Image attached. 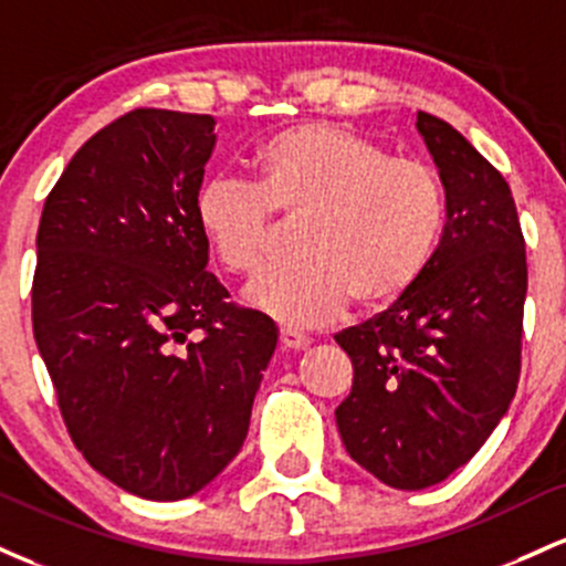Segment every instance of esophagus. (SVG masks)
I'll use <instances>...</instances> for the list:
<instances>
[{
    "label": "esophagus",
    "mask_w": 566,
    "mask_h": 566,
    "mask_svg": "<svg viewBox=\"0 0 566 566\" xmlns=\"http://www.w3.org/2000/svg\"><path fill=\"white\" fill-rule=\"evenodd\" d=\"M281 345L285 350H304L310 345V339L300 332H291V328H281Z\"/></svg>",
    "instance_id": "34e87169"
}]
</instances>
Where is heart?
Returning a JSON list of instances; mask_svg holds the SVG:
<instances>
[{
	"instance_id": "b5f03b06",
	"label": "heart",
	"mask_w": 566,
	"mask_h": 566,
	"mask_svg": "<svg viewBox=\"0 0 566 566\" xmlns=\"http://www.w3.org/2000/svg\"><path fill=\"white\" fill-rule=\"evenodd\" d=\"M256 187L213 176L195 195V221L232 275H253L275 243V219H302V264L245 291L253 310L291 332L396 302L433 259L447 200L430 165L387 151L339 123L291 125L259 146Z\"/></svg>"
}]
</instances>
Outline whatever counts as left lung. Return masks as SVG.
Returning a JSON list of instances; mask_svg holds the SVG:
<instances>
[{
    "instance_id": "obj_1",
    "label": "left lung",
    "mask_w": 566,
    "mask_h": 566,
    "mask_svg": "<svg viewBox=\"0 0 566 566\" xmlns=\"http://www.w3.org/2000/svg\"><path fill=\"white\" fill-rule=\"evenodd\" d=\"M447 195L422 277L336 334L353 390L336 409L347 454L392 489L441 484L484 447L516 396L526 253L511 187L465 136L417 112Z\"/></svg>"
}]
</instances>
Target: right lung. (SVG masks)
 <instances>
[{
    "mask_svg": "<svg viewBox=\"0 0 566 566\" xmlns=\"http://www.w3.org/2000/svg\"><path fill=\"white\" fill-rule=\"evenodd\" d=\"M211 114L136 109L80 146L44 200L34 339L85 460L144 500H187L238 457L277 326L227 302L195 195Z\"/></svg>",
    "mask_w": 566,
    "mask_h": 566,
    "instance_id": "right-lung-1",
    "label": "right lung"
}]
</instances>
